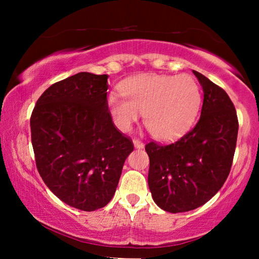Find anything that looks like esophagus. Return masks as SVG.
Listing matches in <instances>:
<instances>
[{
	"instance_id": "obj_1",
	"label": "esophagus",
	"mask_w": 259,
	"mask_h": 259,
	"mask_svg": "<svg viewBox=\"0 0 259 259\" xmlns=\"http://www.w3.org/2000/svg\"><path fill=\"white\" fill-rule=\"evenodd\" d=\"M134 145H135V147L136 148H144V144H143V142L142 140H139V139H134Z\"/></svg>"
}]
</instances>
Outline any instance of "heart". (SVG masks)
Masks as SVG:
<instances>
[{
    "label": "heart",
    "mask_w": 259,
    "mask_h": 259,
    "mask_svg": "<svg viewBox=\"0 0 259 259\" xmlns=\"http://www.w3.org/2000/svg\"><path fill=\"white\" fill-rule=\"evenodd\" d=\"M121 95L108 97V108L115 125L129 131L144 113V123L154 137L171 140L191 128L201 106V91L190 75L145 74L128 78Z\"/></svg>",
    "instance_id": "obj_1"
}]
</instances>
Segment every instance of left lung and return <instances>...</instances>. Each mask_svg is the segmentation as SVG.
Returning <instances> with one entry per match:
<instances>
[{"label":"left lung","mask_w":259,"mask_h":259,"mask_svg":"<svg viewBox=\"0 0 259 259\" xmlns=\"http://www.w3.org/2000/svg\"><path fill=\"white\" fill-rule=\"evenodd\" d=\"M203 89L201 116L177 142L146 144L150 157L148 187L164 211L185 212L203 205L229 177L239 121L224 89L193 71Z\"/></svg>","instance_id":"left-lung-1"}]
</instances>
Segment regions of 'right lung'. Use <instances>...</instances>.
<instances>
[{
	"label": "right lung",
	"instance_id": "right-lung-1",
	"mask_svg": "<svg viewBox=\"0 0 259 259\" xmlns=\"http://www.w3.org/2000/svg\"><path fill=\"white\" fill-rule=\"evenodd\" d=\"M107 78L81 72L56 82L30 116L38 174L57 198L83 211L112 200L134 151L133 140L112 121Z\"/></svg>",
	"mask_w": 259,
	"mask_h": 259
}]
</instances>
